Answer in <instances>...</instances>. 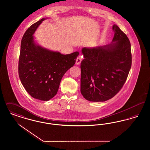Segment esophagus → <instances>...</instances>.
Returning <instances> with one entry per match:
<instances>
[{"label": "esophagus", "instance_id": "34e87169", "mask_svg": "<svg viewBox=\"0 0 150 150\" xmlns=\"http://www.w3.org/2000/svg\"><path fill=\"white\" fill-rule=\"evenodd\" d=\"M81 62V57L79 56V57H78V58H76V64L79 65V64H80Z\"/></svg>", "mask_w": 150, "mask_h": 150}]
</instances>
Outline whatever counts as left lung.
<instances>
[{
    "instance_id": "obj_1",
    "label": "left lung",
    "mask_w": 150,
    "mask_h": 150,
    "mask_svg": "<svg viewBox=\"0 0 150 150\" xmlns=\"http://www.w3.org/2000/svg\"><path fill=\"white\" fill-rule=\"evenodd\" d=\"M111 43L84 47L81 53L80 91L86 100L103 102L112 98L124 84L132 65L128 38L116 25Z\"/></svg>"
}]
</instances>
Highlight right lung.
I'll return each instance as SVG.
<instances>
[{"mask_svg": "<svg viewBox=\"0 0 150 150\" xmlns=\"http://www.w3.org/2000/svg\"><path fill=\"white\" fill-rule=\"evenodd\" d=\"M43 18L32 25L22 39L18 74L28 93L37 100L48 101L57 94L65 72L75 64L79 55L75 52L62 54L39 45L34 34Z\"/></svg>", "mask_w": 150, "mask_h": 150, "instance_id": "right-lung-1", "label": "right lung"}]
</instances>
